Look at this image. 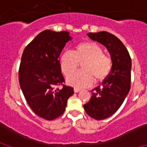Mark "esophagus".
<instances>
[{
  "label": "esophagus",
  "instance_id": "obj_1",
  "mask_svg": "<svg viewBox=\"0 0 147 147\" xmlns=\"http://www.w3.org/2000/svg\"><path fill=\"white\" fill-rule=\"evenodd\" d=\"M80 89H79V88H74L75 93H78V92H80Z\"/></svg>",
  "mask_w": 147,
  "mask_h": 147
}]
</instances>
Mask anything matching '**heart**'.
Masks as SVG:
<instances>
[{
  "instance_id": "heart-1",
  "label": "heart",
  "mask_w": 147,
  "mask_h": 147,
  "mask_svg": "<svg viewBox=\"0 0 147 147\" xmlns=\"http://www.w3.org/2000/svg\"><path fill=\"white\" fill-rule=\"evenodd\" d=\"M79 62L83 63V70L71 74L77 68ZM59 62L65 75L71 74L66 79L67 84L76 88L91 85L94 78L97 81L105 80L112 68L110 58L104 54L100 45L93 42H80L72 52L65 51L59 57Z\"/></svg>"
}]
</instances>
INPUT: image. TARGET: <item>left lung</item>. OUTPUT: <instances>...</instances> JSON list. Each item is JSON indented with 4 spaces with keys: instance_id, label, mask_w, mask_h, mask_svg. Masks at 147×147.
Returning a JSON list of instances; mask_svg holds the SVG:
<instances>
[{
    "instance_id": "obj_1",
    "label": "left lung",
    "mask_w": 147,
    "mask_h": 147,
    "mask_svg": "<svg viewBox=\"0 0 147 147\" xmlns=\"http://www.w3.org/2000/svg\"><path fill=\"white\" fill-rule=\"evenodd\" d=\"M87 35L105 46L112 60L110 74L102 85L92 90L91 98L84 105V109L89 116L103 120L119 110L129 93L132 61L127 48L115 35L107 32L88 33Z\"/></svg>"
}]
</instances>
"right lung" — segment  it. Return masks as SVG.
Instances as JSON below:
<instances>
[{
  "label": "right lung",
  "instance_id": "add662e5",
  "mask_svg": "<svg viewBox=\"0 0 147 147\" xmlns=\"http://www.w3.org/2000/svg\"><path fill=\"white\" fill-rule=\"evenodd\" d=\"M72 40L65 31L40 32L23 51L19 69V82L33 112L45 120L62 115L74 88L63 85L59 58L62 49ZM62 84V89L56 88Z\"/></svg>",
  "mask_w": 147,
  "mask_h": 147
}]
</instances>
